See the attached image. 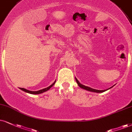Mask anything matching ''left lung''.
Wrapping results in <instances>:
<instances>
[{
  "mask_svg": "<svg viewBox=\"0 0 132 132\" xmlns=\"http://www.w3.org/2000/svg\"><path fill=\"white\" fill-rule=\"evenodd\" d=\"M75 79H76V82H77V84H78L79 87H80L81 88L83 89H84V90H86L90 91V92H96V93H102V92H105V91L107 90H108V89H110L112 88V87H113V86H114H114H112V87H110V88H109V89H106V90H97V89H92V88H91V87H88V86H86L83 85V84H81L80 82H79V81H78V79L76 78H75Z\"/></svg>",
  "mask_w": 132,
  "mask_h": 132,
  "instance_id": "8db88e82",
  "label": "left lung"
}]
</instances>
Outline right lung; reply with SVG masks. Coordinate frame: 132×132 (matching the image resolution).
I'll use <instances>...</instances> for the list:
<instances>
[{"mask_svg": "<svg viewBox=\"0 0 132 132\" xmlns=\"http://www.w3.org/2000/svg\"><path fill=\"white\" fill-rule=\"evenodd\" d=\"M56 81H54V82H53V84H51V86H50L49 87H46V88H45V89H42V90H37V91H32V90H27V89H26L24 88H19L21 89V90L24 91V92H27V93H29V94H42V93H43V92H46V91L48 90L49 89H50L51 87H53V86L54 85V84L56 83Z\"/></svg>", "mask_w": 132, "mask_h": 132, "instance_id": "obj_1", "label": "right lung"}]
</instances>
